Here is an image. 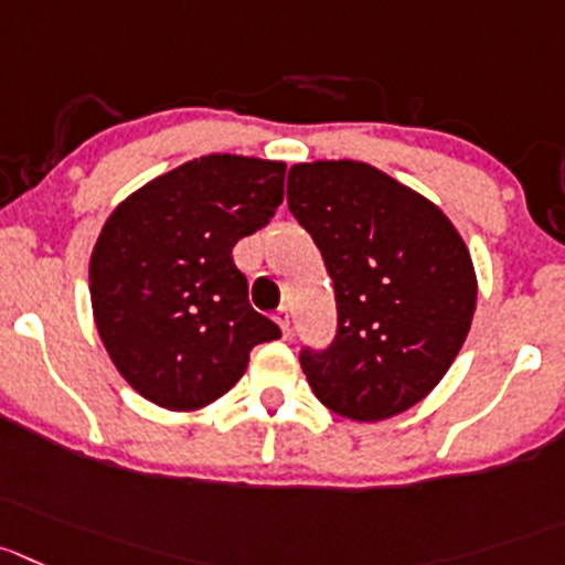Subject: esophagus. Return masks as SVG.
Masks as SVG:
<instances>
[{
	"label": "esophagus",
	"mask_w": 565,
	"mask_h": 565,
	"mask_svg": "<svg viewBox=\"0 0 565 565\" xmlns=\"http://www.w3.org/2000/svg\"><path fill=\"white\" fill-rule=\"evenodd\" d=\"M274 321H277V324H279L282 335H291V310L279 308L277 313H274Z\"/></svg>",
	"instance_id": "34e87169"
}]
</instances>
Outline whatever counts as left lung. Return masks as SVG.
I'll return each instance as SVG.
<instances>
[{
    "label": "left lung",
    "instance_id": "left-lung-1",
    "mask_svg": "<svg viewBox=\"0 0 565 565\" xmlns=\"http://www.w3.org/2000/svg\"><path fill=\"white\" fill-rule=\"evenodd\" d=\"M288 207L319 246L338 305L335 341L299 354L310 388L352 422L405 413L469 335L477 274L463 238L438 205L360 160L291 166Z\"/></svg>",
    "mask_w": 565,
    "mask_h": 565
}]
</instances>
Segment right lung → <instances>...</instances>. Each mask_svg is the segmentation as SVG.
Returning <instances> with one entry per match:
<instances>
[{
    "mask_svg": "<svg viewBox=\"0 0 565 565\" xmlns=\"http://www.w3.org/2000/svg\"><path fill=\"white\" fill-rule=\"evenodd\" d=\"M286 163L205 154L121 202L90 252V305L118 374L166 411L227 394L279 327L249 305L233 246L282 202Z\"/></svg>",
    "mask_w": 565,
    "mask_h": 565,
    "instance_id": "1",
    "label": "right lung"
}]
</instances>
